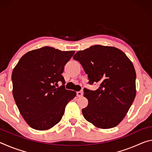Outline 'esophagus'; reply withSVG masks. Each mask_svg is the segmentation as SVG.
I'll use <instances>...</instances> for the list:
<instances>
[{
    "label": "esophagus",
    "instance_id": "obj_1",
    "mask_svg": "<svg viewBox=\"0 0 152 152\" xmlns=\"http://www.w3.org/2000/svg\"><path fill=\"white\" fill-rule=\"evenodd\" d=\"M76 94L78 97H81L83 95V92H82V91H78L76 92Z\"/></svg>",
    "mask_w": 152,
    "mask_h": 152
}]
</instances>
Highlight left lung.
Segmentation results:
<instances>
[{
    "label": "left lung",
    "mask_w": 152,
    "mask_h": 152,
    "mask_svg": "<svg viewBox=\"0 0 152 152\" xmlns=\"http://www.w3.org/2000/svg\"><path fill=\"white\" fill-rule=\"evenodd\" d=\"M88 74V83L100 84L96 91L84 89L88 104L82 109L86 121L96 127H116L124 119L136 95V73L121 50L95 45L73 56Z\"/></svg>",
    "instance_id": "1"
}]
</instances>
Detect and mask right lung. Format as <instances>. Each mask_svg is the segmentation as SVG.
<instances>
[{
    "mask_svg": "<svg viewBox=\"0 0 152 152\" xmlns=\"http://www.w3.org/2000/svg\"><path fill=\"white\" fill-rule=\"evenodd\" d=\"M74 51L51 47L30 51L12 73V94L25 121L36 130H47L60 121L67 104L76 92L66 90L61 75ZM58 81L63 85L56 87Z\"/></svg>",
    "mask_w": 152,
    "mask_h": 152,
    "instance_id": "1",
    "label": "right lung"
}]
</instances>
